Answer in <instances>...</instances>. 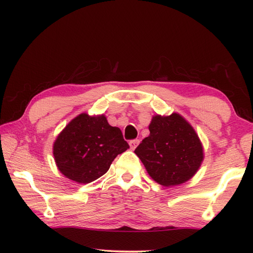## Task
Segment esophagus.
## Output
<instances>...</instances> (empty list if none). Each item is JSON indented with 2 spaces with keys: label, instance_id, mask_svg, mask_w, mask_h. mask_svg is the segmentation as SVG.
Here are the masks:
<instances>
[{
  "label": "esophagus",
  "instance_id": "obj_1",
  "mask_svg": "<svg viewBox=\"0 0 253 253\" xmlns=\"http://www.w3.org/2000/svg\"><path fill=\"white\" fill-rule=\"evenodd\" d=\"M139 139H133V140H130L129 141V146H130V148L132 149V150H135L136 148H137V146L139 144Z\"/></svg>",
  "mask_w": 253,
  "mask_h": 253
}]
</instances>
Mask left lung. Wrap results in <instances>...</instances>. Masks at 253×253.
Listing matches in <instances>:
<instances>
[{"label":"left lung","mask_w":253,"mask_h":253,"mask_svg":"<svg viewBox=\"0 0 253 253\" xmlns=\"http://www.w3.org/2000/svg\"><path fill=\"white\" fill-rule=\"evenodd\" d=\"M150 135L136 148L151 178L169 187L189 180L203 161V148L197 132L177 113L155 115L149 125Z\"/></svg>","instance_id":"1"}]
</instances>
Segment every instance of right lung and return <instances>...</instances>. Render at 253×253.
I'll use <instances>...</instances> for the list:
<instances>
[{"label":"right lung","instance_id":"1","mask_svg":"<svg viewBox=\"0 0 253 253\" xmlns=\"http://www.w3.org/2000/svg\"><path fill=\"white\" fill-rule=\"evenodd\" d=\"M128 148L120 128L111 126L104 115L82 113L57 136L53 155L64 176L88 184L104 175L117 155Z\"/></svg>","mask_w":253,"mask_h":253}]
</instances>
